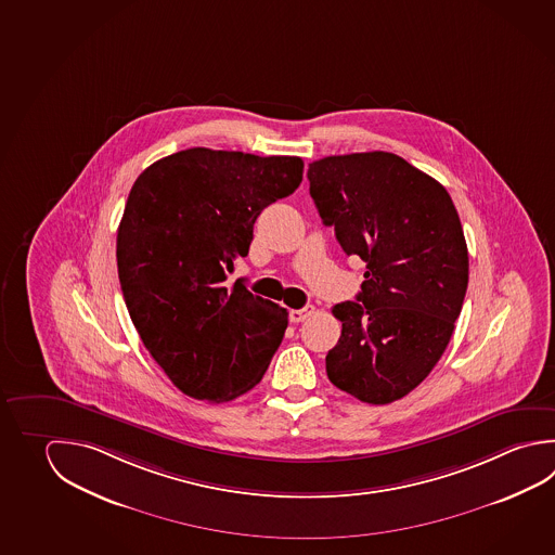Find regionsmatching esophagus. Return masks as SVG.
Wrapping results in <instances>:
<instances>
[{
    "label": "esophagus",
    "mask_w": 555,
    "mask_h": 555,
    "mask_svg": "<svg viewBox=\"0 0 555 555\" xmlns=\"http://www.w3.org/2000/svg\"><path fill=\"white\" fill-rule=\"evenodd\" d=\"M313 313V305H307V307H302V309H293L292 313H289V319H292V323H302V321H307Z\"/></svg>",
    "instance_id": "34e87169"
}]
</instances>
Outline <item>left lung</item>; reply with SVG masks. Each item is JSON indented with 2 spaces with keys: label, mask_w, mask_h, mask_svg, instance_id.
I'll list each match as a JSON object with an SVG mask.
<instances>
[{
  "label": "left lung",
  "mask_w": 555,
  "mask_h": 555,
  "mask_svg": "<svg viewBox=\"0 0 555 555\" xmlns=\"http://www.w3.org/2000/svg\"><path fill=\"white\" fill-rule=\"evenodd\" d=\"M307 178L324 224L367 268L358 301L334 305L343 334L326 375L363 403H393L433 372L462 313L469 258L454 202L391 152L326 156Z\"/></svg>",
  "instance_id": "left-lung-1"
}]
</instances>
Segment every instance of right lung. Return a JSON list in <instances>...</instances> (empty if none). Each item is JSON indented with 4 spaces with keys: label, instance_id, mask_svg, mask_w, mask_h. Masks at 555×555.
I'll use <instances>...</instances> for the list:
<instances>
[{
    "label": "right lung",
    "instance_id": "1",
    "mask_svg": "<svg viewBox=\"0 0 555 555\" xmlns=\"http://www.w3.org/2000/svg\"><path fill=\"white\" fill-rule=\"evenodd\" d=\"M302 180L297 156L188 149L132 185L117 231V268L134 328L182 393L224 403L260 384L287 311L229 285L254 222Z\"/></svg>",
    "mask_w": 555,
    "mask_h": 555
}]
</instances>
